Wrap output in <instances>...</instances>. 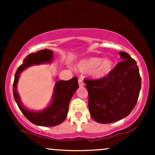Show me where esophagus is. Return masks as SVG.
I'll use <instances>...</instances> for the list:
<instances>
[{
  "instance_id": "obj_1",
  "label": "esophagus",
  "mask_w": 155,
  "mask_h": 155,
  "mask_svg": "<svg viewBox=\"0 0 155 155\" xmlns=\"http://www.w3.org/2000/svg\"><path fill=\"white\" fill-rule=\"evenodd\" d=\"M79 87H83L84 84V81H83V79L82 78H79Z\"/></svg>"
}]
</instances>
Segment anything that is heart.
Masks as SVG:
<instances>
[{
	"label": "heart",
	"mask_w": 155,
	"mask_h": 155,
	"mask_svg": "<svg viewBox=\"0 0 155 155\" xmlns=\"http://www.w3.org/2000/svg\"><path fill=\"white\" fill-rule=\"evenodd\" d=\"M114 67L113 61L109 58L101 59L92 57L81 60L78 65V68L83 73L92 72V76L97 79L105 77L110 74Z\"/></svg>",
	"instance_id": "heart-1"
}]
</instances>
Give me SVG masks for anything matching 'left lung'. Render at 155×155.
Segmentation results:
<instances>
[{"label": "left lung", "mask_w": 155, "mask_h": 155, "mask_svg": "<svg viewBox=\"0 0 155 155\" xmlns=\"http://www.w3.org/2000/svg\"><path fill=\"white\" fill-rule=\"evenodd\" d=\"M121 61L105 77L84 81L88 91V107L92 118L108 124L130 114L138 101L141 79L136 60L120 51Z\"/></svg>", "instance_id": "obj_1"}]
</instances>
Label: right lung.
I'll list each match as a JSON object with an SVG mask.
<instances>
[{"label":"right lung","mask_w":155,"mask_h":155,"mask_svg":"<svg viewBox=\"0 0 155 155\" xmlns=\"http://www.w3.org/2000/svg\"><path fill=\"white\" fill-rule=\"evenodd\" d=\"M53 58V51L49 49H42L35 53H31L23 60V63L17 68L13 83V94L15 100L25 117L32 123L40 126L52 127L63 122L67 117L69 103L73 95L78 87V79L76 76L68 81L60 80L56 82L52 102L46 109L41 111H29L23 106L17 91V84L19 74L26 68L32 65L50 63Z\"/></svg>","instance_id":"add662e5"}]
</instances>
